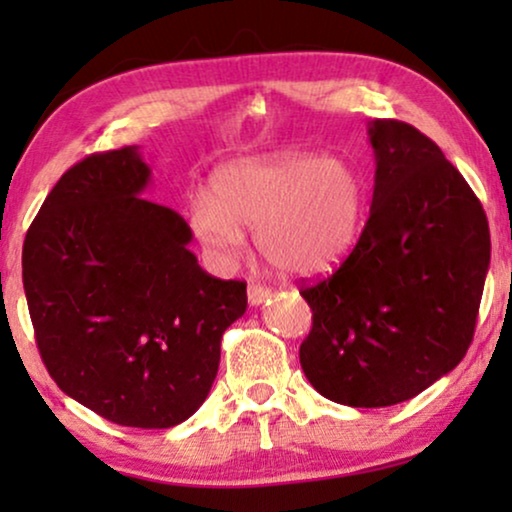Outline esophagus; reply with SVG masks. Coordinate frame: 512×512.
Masks as SVG:
<instances>
[{
    "label": "esophagus",
    "instance_id": "esophagus-1",
    "mask_svg": "<svg viewBox=\"0 0 512 512\" xmlns=\"http://www.w3.org/2000/svg\"><path fill=\"white\" fill-rule=\"evenodd\" d=\"M270 296H272V291L268 289V286H263V284H254V282L249 284V289H247V298H249V305H251V307L261 305L263 300H268Z\"/></svg>",
    "mask_w": 512,
    "mask_h": 512
}]
</instances>
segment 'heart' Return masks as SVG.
<instances>
[{
	"mask_svg": "<svg viewBox=\"0 0 512 512\" xmlns=\"http://www.w3.org/2000/svg\"><path fill=\"white\" fill-rule=\"evenodd\" d=\"M366 184L352 165L312 153L237 160L214 172L209 198L193 200L188 223L216 261L242 254V228L272 268L293 277L333 270L359 240Z\"/></svg>",
	"mask_w": 512,
	"mask_h": 512,
	"instance_id": "b5f03b06",
	"label": "heart"
}]
</instances>
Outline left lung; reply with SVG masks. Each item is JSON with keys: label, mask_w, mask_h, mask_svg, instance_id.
Instances as JSON below:
<instances>
[{"label": "left lung", "mask_w": 512, "mask_h": 512, "mask_svg": "<svg viewBox=\"0 0 512 512\" xmlns=\"http://www.w3.org/2000/svg\"><path fill=\"white\" fill-rule=\"evenodd\" d=\"M373 205L331 277L300 286L312 331L300 366L328 401L387 408L457 368L473 342L489 268L480 200L417 128L375 118Z\"/></svg>", "instance_id": "obj_1"}]
</instances>
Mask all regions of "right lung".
Wrapping results in <instances>:
<instances>
[{
    "label": "right lung",
    "mask_w": 512,
    "mask_h": 512,
    "mask_svg": "<svg viewBox=\"0 0 512 512\" xmlns=\"http://www.w3.org/2000/svg\"><path fill=\"white\" fill-rule=\"evenodd\" d=\"M137 146L62 174L23 244V286L55 384L121 426L170 429L205 403L247 284L198 265L191 228L142 198Z\"/></svg>",
    "instance_id": "1"
}]
</instances>
